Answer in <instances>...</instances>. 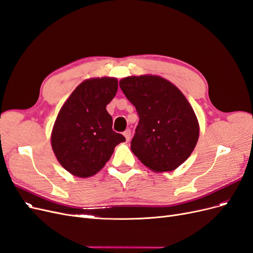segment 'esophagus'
Here are the masks:
<instances>
[{"label":"esophagus","instance_id":"34e87169","mask_svg":"<svg viewBox=\"0 0 253 253\" xmlns=\"http://www.w3.org/2000/svg\"><path fill=\"white\" fill-rule=\"evenodd\" d=\"M123 134H124V136H125V138H126V141L128 142V141L130 140V137H131V131H130V129L125 130V132H124Z\"/></svg>","mask_w":253,"mask_h":253}]
</instances>
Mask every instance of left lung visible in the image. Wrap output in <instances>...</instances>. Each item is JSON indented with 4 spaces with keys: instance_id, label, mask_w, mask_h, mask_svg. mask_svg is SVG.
Segmentation results:
<instances>
[{
    "instance_id": "8db88e82",
    "label": "left lung",
    "mask_w": 253,
    "mask_h": 253,
    "mask_svg": "<svg viewBox=\"0 0 253 253\" xmlns=\"http://www.w3.org/2000/svg\"><path fill=\"white\" fill-rule=\"evenodd\" d=\"M120 87L140 117L130 146L134 156L153 172L175 170L190 157L200 136L188 100L160 76L127 77Z\"/></svg>"
}]
</instances>
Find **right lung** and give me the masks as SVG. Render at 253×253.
Returning a JSON list of instances; mask_svg holds the SVG:
<instances>
[{
	"label": "right lung",
	"instance_id": "1",
	"mask_svg": "<svg viewBox=\"0 0 253 253\" xmlns=\"http://www.w3.org/2000/svg\"><path fill=\"white\" fill-rule=\"evenodd\" d=\"M118 91V79L83 81L63 104L52 127L50 142L56 160L72 175L92 176L111 158L125 137L112 130L106 110Z\"/></svg>",
	"mask_w": 253,
	"mask_h": 253
}]
</instances>
